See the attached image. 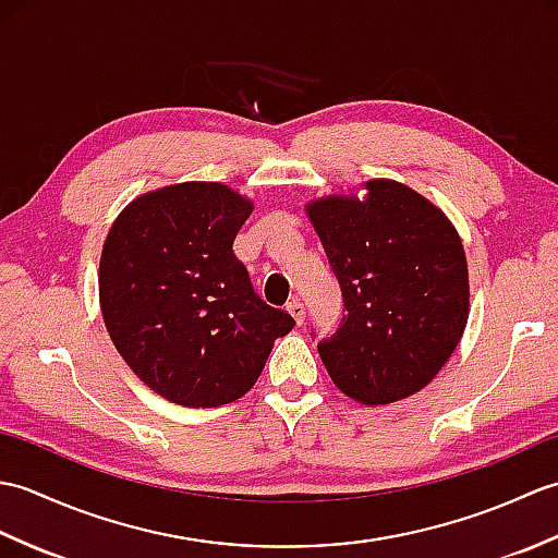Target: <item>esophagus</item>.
Returning a JSON list of instances; mask_svg holds the SVG:
<instances>
[{
    "label": "esophagus",
    "instance_id": "obj_1",
    "mask_svg": "<svg viewBox=\"0 0 558 558\" xmlns=\"http://www.w3.org/2000/svg\"><path fill=\"white\" fill-rule=\"evenodd\" d=\"M288 312L294 316V322H298V326L304 324L306 310H304V304H302L300 300H290V302H288Z\"/></svg>",
    "mask_w": 558,
    "mask_h": 558
}]
</instances>
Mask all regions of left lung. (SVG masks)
I'll use <instances>...</instances> for the list:
<instances>
[{
  "label": "left lung",
  "mask_w": 558,
  "mask_h": 558,
  "mask_svg": "<svg viewBox=\"0 0 558 558\" xmlns=\"http://www.w3.org/2000/svg\"><path fill=\"white\" fill-rule=\"evenodd\" d=\"M366 189V201L310 206L345 304L336 333L316 348L342 393L386 405L417 393L453 354L470 288L465 252L441 210L398 182Z\"/></svg>",
  "instance_id": "1"
}]
</instances>
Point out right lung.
<instances>
[{"label": "right lung", "mask_w": 558, "mask_h": 558, "mask_svg": "<svg viewBox=\"0 0 558 558\" xmlns=\"http://www.w3.org/2000/svg\"><path fill=\"white\" fill-rule=\"evenodd\" d=\"M252 204L216 182L158 189L105 240L100 306L114 348L158 396L184 408L242 398L294 318L258 298L234 254Z\"/></svg>", "instance_id": "add662e5"}]
</instances>
